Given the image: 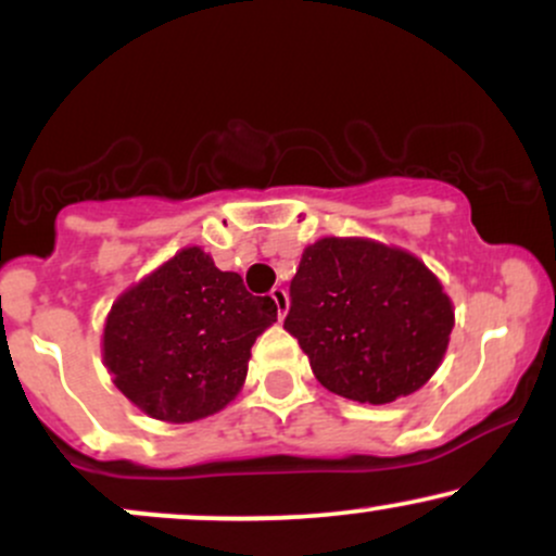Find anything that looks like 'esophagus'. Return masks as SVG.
<instances>
[{
    "instance_id": "esophagus-1",
    "label": "esophagus",
    "mask_w": 556,
    "mask_h": 556,
    "mask_svg": "<svg viewBox=\"0 0 556 556\" xmlns=\"http://www.w3.org/2000/svg\"><path fill=\"white\" fill-rule=\"evenodd\" d=\"M269 295H271L274 303H277V314H279V318H282L287 314V303H290V300H287L285 287H274Z\"/></svg>"
}]
</instances>
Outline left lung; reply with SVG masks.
I'll use <instances>...</instances> for the list:
<instances>
[{
  "mask_svg": "<svg viewBox=\"0 0 556 556\" xmlns=\"http://www.w3.org/2000/svg\"><path fill=\"white\" fill-rule=\"evenodd\" d=\"M452 314L442 285L410 253L358 238L305 248L285 329L329 392L384 405L437 371Z\"/></svg>",
  "mask_w": 556,
  "mask_h": 556,
  "instance_id": "1",
  "label": "left lung"
}]
</instances>
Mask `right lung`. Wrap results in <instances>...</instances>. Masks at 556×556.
<instances>
[{"instance_id":"obj_1","label":"right lung","mask_w":556,"mask_h":556,"mask_svg":"<svg viewBox=\"0 0 556 556\" xmlns=\"http://www.w3.org/2000/svg\"><path fill=\"white\" fill-rule=\"evenodd\" d=\"M274 321L269 295H251L240 274L185 248L112 305L104 361L140 410L190 424L240 392L253 342Z\"/></svg>"}]
</instances>
